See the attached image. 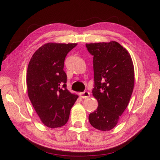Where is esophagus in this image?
I'll return each mask as SVG.
<instances>
[{"label":"esophagus","instance_id":"34e87169","mask_svg":"<svg viewBox=\"0 0 160 160\" xmlns=\"http://www.w3.org/2000/svg\"><path fill=\"white\" fill-rule=\"evenodd\" d=\"M80 95L81 96V98H87L90 97V92H88V91H84V92H81L80 93Z\"/></svg>","mask_w":160,"mask_h":160}]
</instances>
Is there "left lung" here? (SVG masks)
<instances>
[{
  "label": "left lung",
  "instance_id": "left-lung-1",
  "mask_svg": "<svg viewBox=\"0 0 160 160\" xmlns=\"http://www.w3.org/2000/svg\"><path fill=\"white\" fill-rule=\"evenodd\" d=\"M94 56V88L98 102L89 115L90 124L101 131L114 128L127 108L134 86V68L130 54L115 41L86 44Z\"/></svg>",
  "mask_w": 160,
  "mask_h": 160
}]
</instances>
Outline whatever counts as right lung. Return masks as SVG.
Here are the masks:
<instances>
[{
  "label": "right lung",
  "instance_id": "obj_1",
  "mask_svg": "<svg viewBox=\"0 0 160 160\" xmlns=\"http://www.w3.org/2000/svg\"><path fill=\"white\" fill-rule=\"evenodd\" d=\"M76 45L45 44L29 62L27 76L29 99L41 121L50 128L66 124L78 98L67 90V76L64 71L66 56Z\"/></svg>",
  "mask_w": 160,
  "mask_h": 160
}]
</instances>
